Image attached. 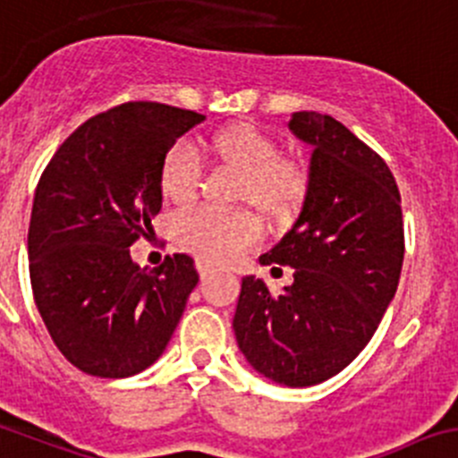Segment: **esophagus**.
I'll return each instance as SVG.
<instances>
[{"label":"esophagus","instance_id":"esophagus-1","mask_svg":"<svg viewBox=\"0 0 458 458\" xmlns=\"http://www.w3.org/2000/svg\"><path fill=\"white\" fill-rule=\"evenodd\" d=\"M195 267H198L199 276H202V278H207L208 274L213 272V265L208 263V260H204V259H198V260H195Z\"/></svg>","mask_w":458,"mask_h":458}]
</instances>
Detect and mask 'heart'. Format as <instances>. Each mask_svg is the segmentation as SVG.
I'll use <instances>...</instances> for the list:
<instances>
[{
    "label": "heart",
    "instance_id": "heart-1",
    "mask_svg": "<svg viewBox=\"0 0 458 458\" xmlns=\"http://www.w3.org/2000/svg\"><path fill=\"white\" fill-rule=\"evenodd\" d=\"M213 155L241 173V198L254 202L267 216L283 220L297 208L306 180L290 161L276 159V143L254 125L238 123L220 130L208 141ZM199 157L191 143L180 141L161 164V193L171 202H189L198 189ZM177 242L191 254L226 265L260 238V225L245 211L195 207L175 225Z\"/></svg>",
    "mask_w": 458,
    "mask_h": 458
}]
</instances>
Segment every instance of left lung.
Here are the masks:
<instances>
[{
  "mask_svg": "<svg viewBox=\"0 0 458 458\" xmlns=\"http://www.w3.org/2000/svg\"><path fill=\"white\" fill-rule=\"evenodd\" d=\"M287 130L312 148L306 198L290 232L259 260L292 267L294 283L274 297L263 278H242L233 333L256 373L312 386L362 352L394 301L403 208L389 166L346 125L294 112Z\"/></svg>",
  "mask_w": 458,
  "mask_h": 458,
  "instance_id": "8db88e82",
  "label": "left lung"
}]
</instances>
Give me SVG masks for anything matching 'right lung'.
Masks as SVG:
<instances>
[{"label":"right lung","instance_id":"add662e5","mask_svg":"<svg viewBox=\"0 0 458 458\" xmlns=\"http://www.w3.org/2000/svg\"><path fill=\"white\" fill-rule=\"evenodd\" d=\"M204 116L134 101L91 116L55 150L29 225L33 299L73 367L130 377L166 351L199 274L191 256L141 269L130 245L161 208V164Z\"/></svg>","mask_w":458,"mask_h":458}]
</instances>
